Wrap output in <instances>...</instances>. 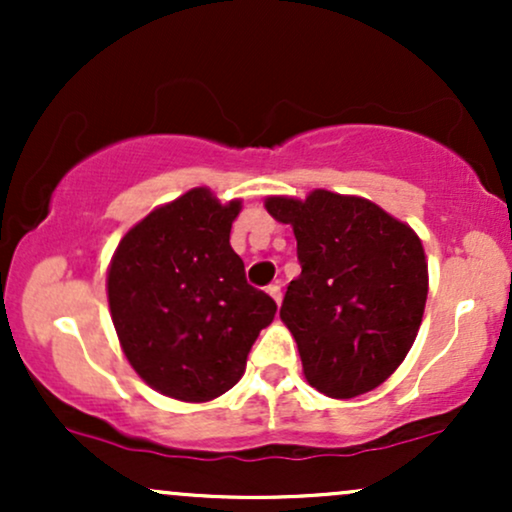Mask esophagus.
<instances>
[{"instance_id":"1","label":"esophagus","mask_w":512,"mask_h":512,"mask_svg":"<svg viewBox=\"0 0 512 512\" xmlns=\"http://www.w3.org/2000/svg\"><path fill=\"white\" fill-rule=\"evenodd\" d=\"M267 293L274 298L276 305L281 303V286H279V284H269V286H267Z\"/></svg>"}]
</instances>
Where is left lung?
Returning <instances> with one entry per match:
<instances>
[{"label": "left lung", "instance_id": "obj_1", "mask_svg": "<svg viewBox=\"0 0 512 512\" xmlns=\"http://www.w3.org/2000/svg\"><path fill=\"white\" fill-rule=\"evenodd\" d=\"M291 223L301 276L281 303L303 375L332 399L375 390L414 344L428 296L419 236L363 197L313 190L305 199L267 197Z\"/></svg>", "mask_w": 512, "mask_h": 512}]
</instances>
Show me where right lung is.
Instances as JSON below:
<instances>
[{
  "instance_id": "right-lung-1",
  "label": "right lung",
  "mask_w": 512,
  "mask_h": 512,
  "mask_svg": "<svg viewBox=\"0 0 512 512\" xmlns=\"http://www.w3.org/2000/svg\"><path fill=\"white\" fill-rule=\"evenodd\" d=\"M240 199L195 187L151 211L117 245L108 303L139 378L180 402H209L243 378L276 303L252 289L231 248Z\"/></svg>"
}]
</instances>
